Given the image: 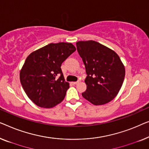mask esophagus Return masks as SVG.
Masks as SVG:
<instances>
[{"label": "esophagus", "mask_w": 149, "mask_h": 149, "mask_svg": "<svg viewBox=\"0 0 149 149\" xmlns=\"http://www.w3.org/2000/svg\"><path fill=\"white\" fill-rule=\"evenodd\" d=\"M79 82V80H77V81H74V82H72V84L74 85H75V84H78Z\"/></svg>", "instance_id": "1"}]
</instances>
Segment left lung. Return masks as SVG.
Masks as SVG:
<instances>
[{"label": "left lung", "instance_id": "left-lung-1", "mask_svg": "<svg viewBox=\"0 0 149 149\" xmlns=\"http://www.w3.org/2000/svg\"><path fill=\"white\" fill-rule=\"evenodd\" d=\"M87 76L86 91L81 94L95 105L110 102L118 94L125 77V68L116 52L94 40L76 42Z\"/></svg>", "mask_w": 149, "mask_h": 149}]
</instances>
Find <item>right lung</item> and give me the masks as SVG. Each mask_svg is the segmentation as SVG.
Returning a JSON list of instances; mask_svg holds the SVG:
<instances>
[{"label":"right lung","mask_w":149,"mask_h":149,"mask_svg":"<svg viewBox=\"0 0 149 149\" xmlns=\"http://www.w3.org/2000/svg\"><path fill=\"white\" fill-rule=\"evenodd\" d=\"M75 50L72 43H51L27 57L20 72V81L33 103L52 108L62 102L70 84L65 81L61 66Z\"/></svg>","instance_id":"right-lung-1"}]
</instances>
